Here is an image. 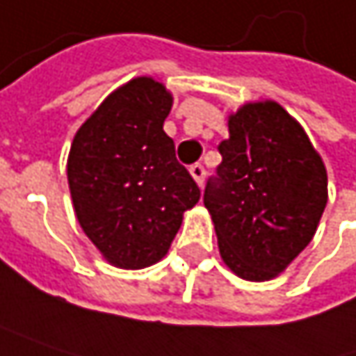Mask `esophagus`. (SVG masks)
Returning <instances> with one entry per match:
<instances>
[{"label": "esophagus", "mask_w": 356, "mask_h": 356, "mask_svg": "<svg viewBox=\"0 0 356 356\" xmlns=\"http://www.w3.org/2000/svg\"><path fill=\"white\" fill-rule=\"evenodd\" d=\"M191 176L194 178V182H196L198 186H202V182H204V176H207V170H204V165L202 164L191 165Z\"/></svg>", "instance_id": "1"}]
</instances>
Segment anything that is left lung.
Instances as JSON below:
<instances>
[{
    "mask_svg": "<svg viewBox=\"0 0 356 356\" xmlns=\"http://www.w3.org/2000/svg\"><path fill=\"white\" fill-rule=\"evenodd\" d=\"M227 125L204 207L225 266L241 280L267 282L312 241L328 202L326 165L304 127L271 99L245 103Z\"/></svg>",
    "mask_w": 356,
    "mask_h": 356,
    "instance_id": "1",
    "label": "left lung"
}]
</instances>
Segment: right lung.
I'll return each instance as SVG.
<instances>
[{
  "label": "right lung",
  "instance_id": "obj_1",
  "mask_svg": "<svg viewBox=\"0 0 356 356\" xmlns=\"http://www.w3.org/2000/svg\"><path fill=\"white\" fill-rule=\"evenodd\" d=\"M172 103L164 83L136 76L107 95L70 143L66 176L76 220L121 269L158 264L200 198L164 131Z\"/></svg>",
  "mask_w": 356,
  "mask_h": 356
}]
</instances>
